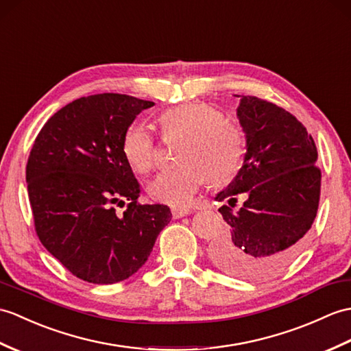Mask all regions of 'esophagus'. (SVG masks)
<instances>
[{"label":"esophagus","instance_id":"obj_1","mask_svg":"<svg viewBox=\"0 0 351 351\" xmlns=\"http://www.w3.org/2000/svg\"><path fill=\"white\" fill-rule=\"evenodd\" d=\"M193 210L190 208H172V217L173 218H182L185 215L191 214Z\"/></svg>","mask_w":351,"mask_h":351}]
</instances>
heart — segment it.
Segmentation results:
<instances>
[{"mask_svg": "<svg viewBox=\"0 0 351 351\" xmlns=\"http://www.w3.org/2000/svg\"><path fill=\"white\" fill-rule=\"evenodd\" d=\"M165 138H182L178 151L181 166L162 170L148 185L151 197L170 206H185L205 181H229L242 157V132L208 104L190 103L160 117ZM122 156L137 173H148L157 157L156 141L143 124L130 125L122 137Z\"/></svg>", "mask_w": 351, "mask_h": 351, "instance_id": "obj_1", "label": "heart"}]
</instances>
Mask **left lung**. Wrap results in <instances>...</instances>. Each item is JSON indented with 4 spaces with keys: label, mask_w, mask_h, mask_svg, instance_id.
<instances>
[{
    "label": "left lung",
    "mask_w": 351,
    "mask_h": 351,
    "mask_svg": "<svg viewBox=\"0 0 351 351\" xmlns=\"http://www.w3.org/2000/svg\"><path fill=\"white\" fill-rule=\"evenodd\" d=\"M239 97V95H238ZM236 117L245 134L242 167L215 194L230 226L210 248L213 263L242 280H265L281 272L304 245L320 200V169L311 134L282 108L242 95ZM246 202L233 210L235 197Z\"/></svg>",
    "instance_id": "left-lung-1"
}]
</instances>
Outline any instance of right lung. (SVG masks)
Returning a JSON list of instances; mask_svg holds the SVG:
<instances>
[{
  "instance_id": "obj_1",
  "label": "right lung",
  "mask_w": 351,
  "mask_h": 351,
  "mask_svg": "<svg viewBox=\"0 0 351 351\" xmlns=\"http://www.w3.org/2000/svg\"><path fill=\"white\" fill-rule=\"evenodd\" d=\"M152 101L95 94L69 103L38 133L27 184L40 242L77 278L127 280L148 260L172 219L166 205H141V186L122 156V137ZM129 206L117 215L115 204Z\"/></svg>"
}]
</instances>
